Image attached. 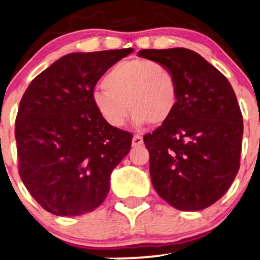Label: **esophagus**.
<instances>
[{
	"mask_svg": "<svg viewBox=\"0 0 260 260\" xmlns=\"http://www.w3.org/2000/svg\"><path fill=\"white\" fill-rule=\"evenodd\" d=\"M144 140L140 135H134L133 138V146H140L143 145Z\"/></svg>",
	"mask_w": 260,
	"mask_h": 260,
	"instance_id": "1",
	"label": "esophagus"
}]
</instances>
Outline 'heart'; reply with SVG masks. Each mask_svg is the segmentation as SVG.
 <instances>
[{
	"label": "heart",
	"instance_id": "obj_1",
	"mask_svg": "<svg viewBox=\"0 0 260 260\" xmlns=\"http://www.w3.org/2000/svg\"><path fill=\"white\" fill-rule=\"evenodd\" d=\"M104 90H95L92 104L101 119L112 127H121L129 106L136 126L164 124L175 111L178 82L170 69L149 60H125L104 76Z\"/></svg>",
	"mask_w": 260,
	"mask_h": 260
}]
</instances>
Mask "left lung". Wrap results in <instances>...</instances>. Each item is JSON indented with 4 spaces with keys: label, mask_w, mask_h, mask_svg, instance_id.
Instances as JSON below:
<instances>
[{
    "label": "left lung",
    "mask_w": 260,
    "mask_h": 260,
    "mask_svg": "<svg viewBox=\"0 0 260 260\" xmlns=\"http://www.w3.org/2000/svg\"><path fill=\"white\" fill-rule=\"evenodd\" d=\"M139 55L170 69L179 90L170 119L144 136L152 186L176 209H205L225 194L239 170L243 117L234 90L191 50H141Z\"/></svg>",
    "instance_id": "8db88e82"
}]
</instances>
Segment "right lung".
<instances>
[{"mask_svg": "<svg viewBox=\"0 0 260 260\" xmlns=\"http://www.w3.org/2000/svg\"><path fill=\"white\" fill-rule=\"evenodd\" d=\"M133 49L72 52L35 77L16 117L18 171L51 214L76 216L100 207L112 170L133 135L106 124L92 104L96 82Z\"/></svg>", "mask_w": 260, "mask_h": 260, "instance_id": "1", "label": "right lung"}]
</instances>
